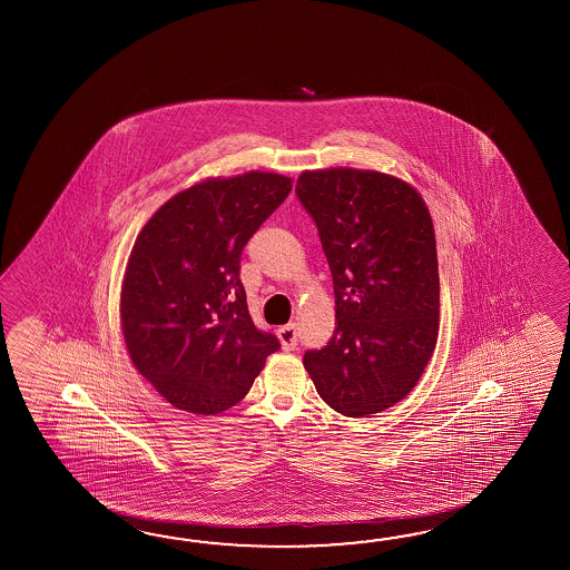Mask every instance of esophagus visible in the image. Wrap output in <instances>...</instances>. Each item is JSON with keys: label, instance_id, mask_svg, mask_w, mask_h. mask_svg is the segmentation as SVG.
<instances>
[{"label": "esophagus", "instance_id": "esophagus-1", "mask_svg": "<svg viewBox=\"0 0 570 570\" xmlns=\"http://www.w3.org/2000/svg\"><path fill=\"white\" fill-rule=\"evenodd\" d=\"M277 336H279L281 346H283L285 351H293V348L297 346L299 332H297L295 324H287V326H281L279 330H277Z\"/></svg>", "mask_w": 570, "mask_h": 570}]
</instances>
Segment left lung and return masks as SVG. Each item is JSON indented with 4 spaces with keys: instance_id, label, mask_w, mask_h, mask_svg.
Returning <instances> with one entry per match:
<instances>
[{
    "instance_id": "obj_1",
    "label": "left lung",
    "mask_w": 570,
    "mask_h": 570,
    "mask_svg": "<svg viewBox=\"0 0 570 570\" xmlns=\"http://www.w3.org/2000/svg\"><path fill=\"white\" fill-rule=\"evenodd\" d=\"M334 281L336 330L303 366L332 410L364 417L412 391L436 348V236L422 195L379 170H303L295 185Z\"/></svg>"
}]
</instances>
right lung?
Instances as JSON below:
<instances>
[{
    "instance_id": "add662e5",
    "label": "right lung",
    "mask_w": 570,
    "mask_h": 570,
    "mask_svg": "<svg viewBox=\"0 0 570 570\" xmlns=\"http://www.w3.org/2000/svg\"><path fill=\"white\" fill-rule=\"evenodd\" d=\"M289 177L206 179L158 207L134 243L120 317L134 366L173 407L214 415L250 391L279 340L248 314L240 256Z\"/></svg>"
}]
</instances>
